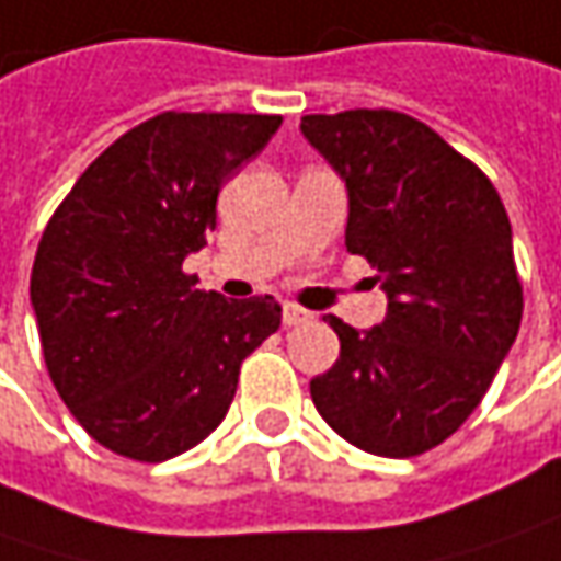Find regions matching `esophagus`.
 <instances>
[{"label":"esophagus","instance_id":"1","mask_svg":"<svg viewBox=\"0 0 561 561\" xmlns=\"http://www.w3.org/2000/svg\"><path fill=\"white\" fill-rule=\"evenodd\" d=\"M280 318H284V324H287V328H296V324H306V321L312 318V312H306V309H299V306H293V302H284V312H280Z\"/></svg>","mask_w":561,"mask_h":561}]
</instances>
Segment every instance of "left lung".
<instances>
[{
  "instance_id": "1",
  "label": "left lung",
  "mask_w": 561,
  "mask_h": 561,
  "mask_svg": "<svg viewBox=\"0 0 561 561\" xmlns=\"http://www.w3.org/2000/svg\"><path fill=\"white\" fill-rule=\"evenodd\" d=\"M299 130L346 184V249L387 296L368 331L328 314L340 358L312 377L314 409L365 453L421 456L478 409L518 336L506 208L478 164L409 115H306Z\"/></svg>"
}]
</instances>
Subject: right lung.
<instances>
[{
	"instance_id": "add662e5",
	"label": "right lung",
	"mask_w": 561,
	"mask_h": 561,
	"mask_svg": "<svg viewBox=\"0 0 561 561\" xmlns=\"http://www.w3.org/2000/svg\"><path fill=\"white\" fill-rule=\"evenodd\" d=\"M280 115L164 112L90 164L43 230L31 302L58 397L105 449L164 462L203 443L243 358L280 328L274 296L196 290L184 259L215 230L221 186Z\"/></svg>"
}]
</instances>
